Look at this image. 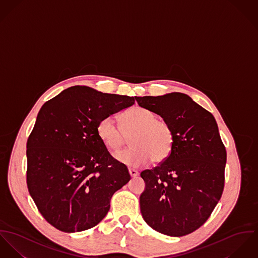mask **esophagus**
<instances>
[{
  "label": "esophagus",
  "mask_w": 258,
  "mask_h": 258,
  "mask_svg": "<svg viewBox=\"0 0 258 258\" xmlns=\"http://www.w3.org/2000/svg\"><path fill=\"white\" fill-rule=\"evenodd\" d=\"M128 172H130V175L132 176V177H136V176H138L140 173L138 170H136V169H133V168H130L128 169Z\"/></svg>",
  "instance_id": "1"
}]
</instances>
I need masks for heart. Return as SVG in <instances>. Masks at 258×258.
Listing matches in <instances>:
<instances>
[{
  "instance_id": "1",
  "label": "heart",
  "mask_w": 258,
  "mask_h": 258,
  "mask_svg": "<svg viewBox=\"0 0 258 258\" xmlns=\"http://www.w3.org/2000/svg\"><path fill=\"white\" fill-rule=\"evenodd\" d=\"M119 126L112 115L102 118L97 126V134L104 145L116 151L132 137L133 147L116 152L115 158L120 163L139 167L148 163L164 161L171 153L175 137L171 124L157 117L150 110L137 107L120 116Z\"/></svg>"
}]
</instances>
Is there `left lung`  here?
<instances>
[{"label": "left lung", "mask_w": 258, "mask_h": 258, "mask_svg": "<svg viewBox=\"0 0 258 258\" xmlns=\"http://www.w3.org/2000/svg\"><path fill=\"white\" fill-rule=\"evenodd\" d=\"M136 100L167 120L175 137L170 155L141 173L145 182L140 197L143 220L166 235L189 234L206 223L224 191L227 151L217 121L183 93Z\"/></svg>", "instance_id": "left-lung-1"}]
</instances>
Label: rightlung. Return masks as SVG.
<instances>
[{"label":"right lung","mask_w":258,"mask_h":258,"mask_svg":"<svg viewBox=\"0 0 258 258\" xmlns=\"http://www.w3.org/2000/svg\"><path fill=\"white\" fill-rule=\"evenodd\" d=\"M135 104V97L73 86L40 109L27 143V184L42 217L75 232L97 226L115 191L131 180L97 134L99 121Z\"/></svg>","instance_id":"right-lung-1"}]
</instances>
